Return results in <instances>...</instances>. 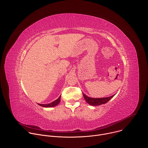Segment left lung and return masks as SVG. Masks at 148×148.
I'll return each instance as SVG.
<instances>
[{
	"label": "left lung",
	"mask_w": 148,
	"mask_h": 148,
	"mask_svg": "<svg viewBox=\"0 0 148 148\" xmlns=\"http://www.w3.org/2000/svg\"><path fill=\"white\" fill-rule=\"evenodd\" d=\"M82 95L84 96V97L86 102L90 105L92 106H99L102 104L106 103L109 100H110L114 96L112 95L109 97H102V98H92L89 97L87 96H86L84 93H82Z\"/></svg>",
	"instance_id": "8db88e82"
}]
</instances>
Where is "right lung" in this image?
<instances>
[{
    "label": "right lung",
    "mask_w": 148,
    "mask_h": 148,
    "mask_svg": "<svg viewBox=\"0 0 148 148\" xmlns=\"http://www.w3.org/2000/svg\"><path fill=\"white\" fill-rule=\"evenodd\" d=\"M60 98H61V95L59 96V97L58 98V99H56V101L52 102V103H49V104H38L39 106H42V107H45V108H52V107H55L56 106H57L60 102Z\"/></svg>",
    "instance_id": "right-lung-1"
}]
</instances>
